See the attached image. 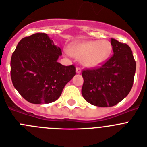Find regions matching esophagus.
<instances>
[{
	"mask_svg": "<svg viewBox=\"0 0 147 147\" xmlns=\"http://www.w3.org/2000/svg\"><path fill=\"white\" fill-rule=\"evenodd\" d=\"M76 73H77V74H80V73L82 72V70H81V68H80V67H76Z\"/></svg>",
	"mask_w": 147,
	"mask_h": 147,
	"instance_id": "esophagus-1",
	"label": "esophagus"
}]
</instances>
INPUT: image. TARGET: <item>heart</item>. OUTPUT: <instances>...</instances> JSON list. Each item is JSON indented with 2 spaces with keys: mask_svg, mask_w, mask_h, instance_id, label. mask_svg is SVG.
<instances>
[{
  "mask_svg": "<svg viewBox=\"0 0 147 147\" xmlns=\"http://www.w3.org/2000/svg\"><path fill=\"white\" fill-rule=\"evenodd\" d=\"M112 46L109 41H88L71 45L69 53L75 58L82 60L86 67H93L102 65L111 54Z\"/></svg>",
  "mask_w": 147,
  "mask_h": 147,
  "instance_id": "heart-1",
  "label": "heart"
}]
</instances>
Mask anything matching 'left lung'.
I'll return each mask as SVG.
<instances>
[{"mask_svg": "<svg viewBox=\"0 0 147 147\" xmlns=\"http://www.w3.org/2000/svg\"><path fill=\"white\" fill-rule=\"evenodd\" d=\"M113 54L98 67L85 68L82 94L91 105L112 107L129 94L132 89L136 64L131 49L126 43L111 39Z\"/></svg>", "mask_w": 147, "mask_h": 147, "instance_id": "left-lung-1", "label": "left lung"}]
</instances>
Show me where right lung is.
Segmentation results:
<instances>
[{
  "instance_id": "obj_1",
  "label": "right lung",
  "mask_w": 147,
  "mask_h": 147,
  "mask_svg": "<svg viewBox=\"0 0 147 147\" xmlns=\"http://www.w3.org/2000/svg\"><path fill=\"white\" fill-rule=\"evenodd\" d=\"M60 48L45 33H36L18 42L11 59V78L18 93L32 104H49L60 96L76 74L74 65L57 62Z\"/></svg>"
}]
</instances>
